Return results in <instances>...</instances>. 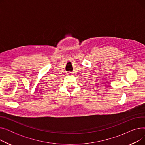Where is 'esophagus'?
Instances as JSON below:
<instances>
[{
    "instance_id": "obj_1",
    "label": "esophagus",
    "mask_w": 145,
    "mask_h": 145,
    "mask_svg": "<svg viewBox=\"0 0 145 145\" xmlns=\"http://www.w3.org/2000/svg\"><path fill=\"white\" fill-rule=\"evenodd\" d=\"M69 74L72 75V74H73V73H72V72H69Z\"/></svg>"
}]
</instances>
